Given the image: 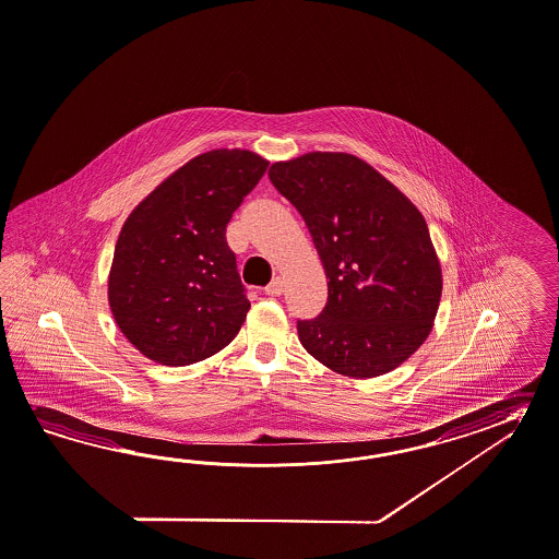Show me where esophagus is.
Returning <instances> with one entry per match:
<instances>
[{
	"label": "esophagus",
	"instance_id": "1",
	"mask_svg": "<svg viewBox=\"0 0 559 559\" xmlns=\"http://www.w3.org/2000/svg\"><path fill=\"white\" fill-rule=\"evenodd\" d=\"M282 292H284V280H282V277H273L272 282L265 286V294H267L270 298L282 296Z\"/></svg>",
	"mask_w": 559,
	"mask_h": 559
}]
</instances>
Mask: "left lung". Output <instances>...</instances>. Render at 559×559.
I'll return each mask as SVG.
<instances>
[{
    "mask_svg": "<svg viewBox=\"0 0 559 559\" xmlns=\"http://www.w3.org/2000/svg\"><path fill=\"white\" fill-rule=\"evenodd\" d=\"M270 180L306 221L329 277L324 310L298 320L304 348L355 379L400 367L428 338L442 296L421 213L350 154L275 162Z\"/></svg>",
    "mask_w": 559,
    "mask_h": 559,
    "instance_id": "left-lung-1",
    "label": "left lung"
}]
</instances>
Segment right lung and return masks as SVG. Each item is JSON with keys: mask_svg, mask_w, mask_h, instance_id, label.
Returning <instances> with one entry per match:
<instances>
[{"mask_svg": "<svg viewBox=\"0 0 559 559\" xmlns=\"http://www.w3.org/2000/svg\"><path fill=\"white\" fill-rule=\"evenodd\" d=\"M267 166L247 150L206 152L128 216L115 245L109 306L145 357L192 365L225 348L243 326L251 304L225 233Z\"/></svg>", "mask_w": 559, "mask_h": 559, "instance_id": "add662e5", "label": "right lung"}]
</instances>
